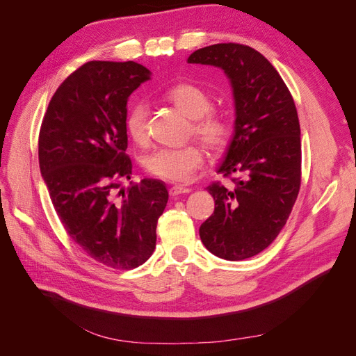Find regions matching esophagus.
I'll return each instance as SVG.
<instances>
[{
    "label": "esophagus",
    "mask_w": 356,
    "mask_h": 356,
    "mask_svg": "<svg viewBox=\"0 0 356 356\" xmlns=\"http://www.w3.org/2000/svg\"><path fill=\"white\" fill-rule=\"evenodd\" d=\"M191 188L188 187H184V186H174L170 190H169V195L172 197H178L181 195H187V193H190Z\"/></svg>",
    "instance_id": "34e87169"
}]
</instances>
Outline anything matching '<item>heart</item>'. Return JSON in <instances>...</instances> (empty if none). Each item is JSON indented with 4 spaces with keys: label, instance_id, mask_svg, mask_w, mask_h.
<instances>
[{
    "label": "heart",
    "instance_id": "1",
    "mask_svg": "<svg viewBox=\"0 0 356 356\" xmlns=\"http://www.w3.org/2000/svg\"><path fill=\"white\" fill-rule=\"evenodd\" d=\"M165 98L191 118V131L212 152H221L227 147L232 136V126L227 117L212 113L211 95L193 83H178L165 92ZM147 114L144 102H136L129 108L124 118L127 136L135 144L147 141ZM202 149L188 144L178 148H157L144 157L143 165L149 175L166 182H187L203 166Z\"/></svg>",
    "mask_w": 356,
    "mask_h": 356
}]
</instances>
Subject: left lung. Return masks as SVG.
Segmentation results:
<instances>
[{"mask_svg":"<svg viewBox=\"0 0 356 356\" xmlns=\"http://www.w3.org/2000/svg\"><path fill=\"white\" fill-rule=\"evenodd\" d=\"M188 63L217 67L232 86L234 131L218 174L234 175L233 188L207 190L215 209L199 234L207 250L229 261L260 254L286 224L301 178L296 104L275 67L260 51L221 42L193 51Z\"/></svg>","mask_w":356,"mask_h":356,"instance_id":"obj_1","label":"left lung"}]
</instances>
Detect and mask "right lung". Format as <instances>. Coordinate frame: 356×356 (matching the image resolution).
<instances>
[{"label": "right lung", "instance_id": "right-lung-1", "mask_svg": "<svg viewBox=\"0 0 356 356\" xmlns=\"http://www.w3.org/2000/svg\"><path fill=\"white\" fill-rule=\"evenodd\" d=\"M149 75L132 60L84 63L53 95L40 129V170L60 222L86 254L111 268H135L152 257L169 199L157 179L120 188L132 174L127 99Z\"/></svg>", "mask_w": 356, "mask_h": 356}]
</instances>
